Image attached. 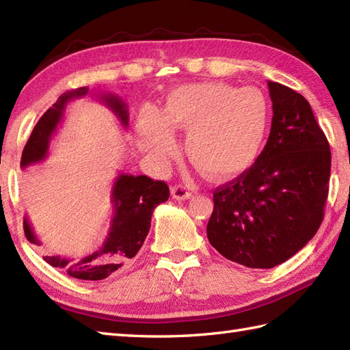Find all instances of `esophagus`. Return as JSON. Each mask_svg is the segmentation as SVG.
I'll use <instances>...</instances> for the list:
<instances>
[{
    "label": "esophagus",
    "instance_id": "obj_1",
    "mask_svg": "<svg viewBox=\"0 0 350 350\" xmlns=\"http://www.w3.org/2000/svg\"><path fill=\"white\" fill-rule=\"evenodd\" d=\"M191 192L188 191L187 187H183V185H174V187H171V197L176 198V200H188L191 198Z\"/></svg>",
    "mask_w": 350,
    "mask_h": 350
}]
</instances>
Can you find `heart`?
Masks as SVG:
<instances>
[{
    "label": "heart",
    "instance_id": "b5f03b06",
    "mask_svg": "<svg viewBox=\"0 0 350 350\" xmlns=\"http://www.w3.org/2000/svg\"><path fill=\"white\" fill-rule=\"evenodd\" d=\"M269 103L254 87L197 83L176 87L156 116L143 109L137 120L138 144L163 162L177 150L171 132H187L189 159L213 180H232L251 168L263 144Z\"/></svg>",
    "mask_w": 350,
    "mask_h": 350
}]
</instances>
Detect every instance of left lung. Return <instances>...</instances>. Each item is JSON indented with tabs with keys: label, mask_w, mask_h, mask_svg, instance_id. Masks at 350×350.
I'll return each mask as SVG.
<instances>
[{
	"label": "left lung",
	"mask_w": 350,
	"mask_h": 350,
	"mask_svg": "<svg viewBox=\"0 0 350 350\" xmlns=\"http://www.w3.org/2000/svg\"><path fill=\"white\" fill-rule=\"evenodd\" d=\"M271 133L254 165L213 192L207 239L221 256L271 269L306 247L322 224L331 150L302 94L267 81Z\"/></svg>",
	"instance_id": "obj_1"
}]
</instances>
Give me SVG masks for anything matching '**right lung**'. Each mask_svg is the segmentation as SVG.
<instances>
[{"mask_svg": "<svg viewBox=\"0 0 350 350\" xmlns=\"http://www.w3.org/2000/svg\"><path fill=\"white\" fill-rule=\"evenodd\" d=\"M88 93V87H81L77 90L63 93L52 105L31 132L22 152L21 168L25 170L34 163L46 159L51 138L57 131L64 116V109L73 99L84 98ZM100 100L103 105L113 111L117 120L126 129L129 124L128 105L122 98L116 94H90ZM170 191L167 183L153 180L147 176H132L120 173L111 188V203H113V219H111L109 232L102 247L84 257L70 258L62 256H44V262L51 266L66 269L70 277L78 280H105L111 273L129 263V260L137 256L143 247L146 237L150 230L152 213L156 206L167 202ZM24 232L27 239L34 245H42L39 237L24 218Z\"/></svg>", "mask_w": 350, "mask_h": 350, "instance_id": "add662e5", "label": "right lung"}]
</instances>
